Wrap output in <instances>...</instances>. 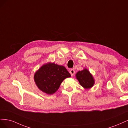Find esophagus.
I'll return each instance as SVG.
<instances>
[{
	"mask_svg": "<svg viewBox=\"0 0 128 128\" xmlns=\"http://www.w3.org/2000/svg\"><path fill=\"white\" fill-rule=\"evenodd\" d=\"M70 73L71 74V76H74V73H75V71H74V70L73 69H71V70L70 71Z\"/></svg>",
	"mask_w": 128,
	"mask_h": 128,
	"instance_id": "1",
	"label": "esophagus"
}]
</instances>
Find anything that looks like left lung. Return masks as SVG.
Listing matches in <instances>:
<instances>
[{"label": "left lung", "mask_w": 128, "mask_h": 128, "mask_svg": "<svg viewBox=\"0 0 128 128\" xmlns=\"http://www.w3.org/2000/svg\"><path fill=\"white\" fill-rule=\"evenodd\" d=\"M76 77L80 84L85 89L92 88L95 82L92 74L86 68H84L82 71H78L76 73Z\"/></svg>", "instance_id": "8db88e82"}]
</instances>
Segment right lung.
I'll return each instance as SVG.
<instances>
[{"label": "right lung", "instance_id": "1", "mask_svg": "<svg viewBox=\"0 0 128 128\" xmlns=\"http://www.w3.org/2000/svg\"><path fill=\"white\" fill-rule=\"evenodd\" d=\"M70 77L71 74L64 66L48 62L35 72L34 81L41 91L52 94L58 89L63 81Z\"/></svg>", "mask_w": 128, "mask_h": 128}]
</instances>
